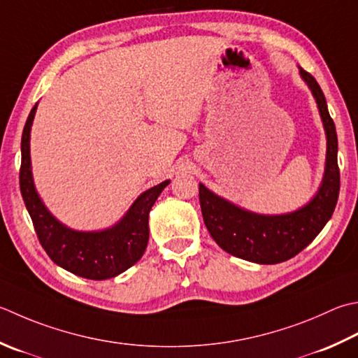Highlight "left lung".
<instances>
[{"instance_id":"8db88e82","label":"left lung","mask_w":358,"mask_h":358,"mask_svg":"<svg viewBox=\"0 0 358 358\" xmlns=\"http://www.w3.org/2000/svg\"><path fill=\"white\" fill-rule=\"evenodd\" d=\"M317 99L327 136L326 172L313 200L298 211L284 215H259L231 205L200 185L203 222L215 243L227 253L257 264H279L303 251L334 214L340 194L338 139L329 115L326 97L315 77L299 69Z\"/></svg>"}]
</instances>
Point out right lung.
Listing matches in <instances>:
<instances>
[{"label":"right lung","mask_w":358,"mask_h":358,"mask_svg":"<svg viewBox=\"0 0 358 358\" xmlns=\"http://www.w3.org/2000/svg\"><path fill=\"white\" fill-rule=\"evenodd\" d=\"M37 105L31 110L21 136L20 191L41 247L62 268L77 276L102 281L130 268L144 255L149 242V213L169 180L139 195L116 227L80 233L63 227L41 203L34 187L29 157V136Z\"/></svg>","instance_id":"right-lung-1"}]
</instances>
